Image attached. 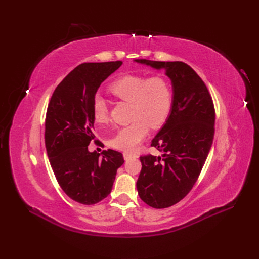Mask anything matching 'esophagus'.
Instances as JSON below:
<instances>
[{"instance_id":"esophagus-1","label":"esophagus","mask_w":259,"mask_h":259,"mask_svg":"<svg viewBox=\"0 0 259 259\" xmlns=\"http://www.w3.org/2000/svg\"><path fill=\"white\" fill-rule=\"evenodd\" d=\"M123 157H124L125 160H128L131 158H137L138 156L136 154H130V153H123Z\"/></svg>"}]
</instances>
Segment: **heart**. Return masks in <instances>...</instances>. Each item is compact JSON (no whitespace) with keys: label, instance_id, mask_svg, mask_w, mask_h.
<instances>
[{"label":"heart","instance_id":"b5f03b06","mask_svg":"<svg viewBox=\"0 0 259 259\" xmlns=\"http://www.w3.org/2000/svg\"><path fill=\"white\" fill-rule=\"evenodd\" d=\"M109 92L122 101L131 102L130 124L118 130L110 139L115 149L133 153L145 138L149 126L159 128L167 120L173 106V89L169 81L161 76L124 75L109 85ZM93 118L99 125L108 122V105L100 95L93 101Z\"/></svg>","mask_w":259,"mask_h":259}]
</instances>
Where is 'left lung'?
I'll return each mask as SVG.
<instances>
[{"label": "left lung", "instance_id": "1", "mask_svg": "<svg viewBox=\"0 0 259 259\" xmlns=\"http://www.w3.org/2000/svg\"><path fill=\"white\" fill-rule=\"evenodd\" d=\"M135 61L165 69L173 88L170 114L151 144L163 154L141 156L137 180L140 198L152 207L165 208L183 199L198 179L213 143L214 104L204 82L188 64Z\"/></svg>", "mask_w": 259, "mask_h": 259}]
</instances>
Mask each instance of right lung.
I'll return each mask as SVG.
<instances>
[{
  "label": "right lung",
  "instance_id": "1",
  "mask_svg": "<svg viewBox=\"0 0 259 259\" xmlns=\"http://www.w3.org/2000/svg\"><path fill=\"white\" fill-rule=\"evenodd\" d=\"M122 65L121 61L83 63L71 70L54 92L45 119V146L52 168L64 193L91 205L107 197L117 169L124 162L121 153H91L95 138L93 101L101 83Z\"/></svg>",
  "mask_w": 259,
  "mask_h": 259
}]
</instances>
